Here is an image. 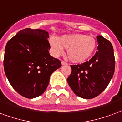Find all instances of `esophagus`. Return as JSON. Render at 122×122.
I'll list each match as a JSON object with an SVG mask.
<instances>
[{"instance_id":"obj_1","label":"esophagus","mask_w":122,"mask_h":122,"mask_svg":"<svg viewBox=\"0 0 122 122\" xmlns=\"http://www.w3.org/2000/svg\"><path fill=\"white\" fill-rule=\"evenodd\" d=\"M61 64H62V66H64V65H67V64L66 62H64V61H63V60H62V62H61Z\"/></svg>"}]
</instances>
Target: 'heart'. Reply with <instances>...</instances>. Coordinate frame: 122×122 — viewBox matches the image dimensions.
<instances>
[{
    "label": "heart",
    "instance_id": "1",
    "mask_svg": "<svg viewBox=\"0 0 122 122\" xmlns=\"http://www.w3.org/2000/svg\"><path fill=\"white\" fill-rule=\"evenodd\" d=\"M52 53L60 55L67 49L68 58L75 63H81L88 60L96 52L97 41L95 38L82 34H73L51 38L49 41Z\"/></svg>",
    "mask_w": 122,
    "mask_h": 122
}]
</instances>
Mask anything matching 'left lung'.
I'll return each instance as SVG.
<instances>
[{
	"label": "left lung",
	"instance_id": "obj_1",
	"mask_svg": "<svg viewBox=\"0 0 122 122\" xmlns=\"http://www.w3.org/2000/svg\"><path fill=\"white\" fill-rule=\"evenodd\" d=\"M97 51L89 61L71 65V73L67 79L68 84L77 96L92 99L101 94L113 77L115 59L111 43L97 36Z\"/></svg>",
	"mask_w": 122,
	"mask_h": 122
}]
</instances>
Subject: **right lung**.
I'll list each match as a JSON object with an SVG mask.
<instances>
[{
  "label": "right lung",
  "instance_id": "obj_1",
  "mask_svg": "<svg viewBox=\"0 0 122 122\" xmlns=\"http://www.w3.org/2000/svg\"><path fill=\"white\" fill-rule=\"evenodd\" d=\"M49 33L25 28L8 41L4 69L11 86L22 96L32 99L45 91L51 75L60 68L61 61L49 55Z\"/></svg>",
  "mask_w": 122,
  "mask_h": 122
}]
</instances>
